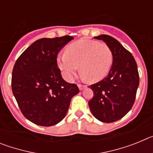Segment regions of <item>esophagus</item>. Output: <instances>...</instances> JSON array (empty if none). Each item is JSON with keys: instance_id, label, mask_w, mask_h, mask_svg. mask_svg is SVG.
Wrapping results in <instances>:
<instances>
[{"instance_id": "obj_1", "label": "esophagus", "mask_w": 153, "mask_h": 153, "mask_svg": "<svg viewBox=\"0 0 153 153\" xmlns=\"http://www.w3.org/2000/svg\"><path fill=\"white\" fill-rule=\"evenodd\" d=\"M77 86H78V87H79V90H83V89L86 87V86H83V85H81V84H78Z\"/></svg>"}]
</instances>
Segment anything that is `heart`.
Listing matches in <instances>:
<instances>
[{
  "label": "heart",
  "mask_w": 153,
  "mask_h": 153,
  "mask_svg": "<svg viewBox=\"0 0 153 153\" xmlns=\"http://www.w3.org/2000/svg\"><path fill=\"white\" fill-rule=\"evenodd\" d=\"M112 50L106 44L90 40H79L70 44L65 53L57 57V64L64 78L72 81L78 71L89 83L103 79L111 68Z\"/></svg>",
  "instance_id": "b5f03b06"
}]
</instances>
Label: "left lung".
<instances>
[{
	"label": "left lung",
	"instance_id": "left-lung-1",
	"mask_svg": "<svg viewBox=\"0 0 153 153\" xmlns=\"http://www.w3.org/2000/svg\"><path fill=\"white\" fill-rule=\"evenodd\" d=\"M94 38L109 47L113 60L107 76L89 86L93 97L88 104L95 118L109 123L122 119L132 107L140 76L134 57L118 40L106 34Z\"/></svg>",
	"mask_w": 153,
	"mask_h": 153
}]
</instances>
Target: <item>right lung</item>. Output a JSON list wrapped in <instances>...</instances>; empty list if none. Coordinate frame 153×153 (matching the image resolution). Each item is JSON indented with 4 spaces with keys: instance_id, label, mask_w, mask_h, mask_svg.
I'll return each instance as SVG.
<instances>
[{
    "instance_id": "add662e5",
    "label": "right lung",
    "mask_w": 153,
    "mask_h": 153,
    "mask_svg": "<svg viewBox=\"0 0 153 153\" xmlns=\"http://www.w3.org/2000/svg\"><path fill=\"white\" fill-rule=\"evenodd\" d=\"M71 36L36 40L19 56L13 66L11 87L21 113L42 126L60 123L70 100L79 92L64 80L57 67L58 53L72 40Z\"/></svg>"
}]
</instances>
